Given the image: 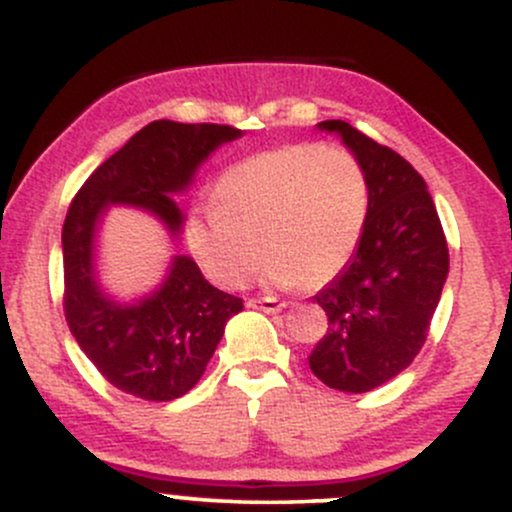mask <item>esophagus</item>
Returning <instances> with one entry per match:
<instances>
[{
	"label": "esophagus",
	"mask_w": 512,
	"mask_h": 512,
	"mask_svg": "<svg viewBox=\"0 0 512 512\" xmlns=\"http://www.w3.org/2000/svg\"><path fill=\"white\" fill-rule=\"evenodd\" d=\"M251 309H261L266 314H275L285 307V302H280L278 297H254V300L246 302Z\"/></svg>",
	"instance_id": "obj_1"
}]
</instances>
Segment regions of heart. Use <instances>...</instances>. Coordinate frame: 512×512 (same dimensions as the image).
Masks as SVG:
<instances>
[{"label":"heart","mask_w":512,"mask_h":512,"mask_svg":"<svg viewBox=\"0 0 512 512\" xmlns=\"http://www.w3.org/2000/svg\"><path fill=\"white\" fill-rule=\"evenodd\" d=\"M370 176L346 147L297 142L234 164L215 203L188 217V246L215 283L319 287L348 266L370 217ZM267 241L263 242L262 239Z\"/></svg>","instance_id":"b5f03b06"}]
</instances>
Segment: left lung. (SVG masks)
Here are the masks:
<instances>
[{"mask_svg": "<svg viewBox=\"0 0 512 512\" xmlns=\"http://www.w3.org/2000/svg\"><path fill=\"white\" fill-rule=\"evenodd\" d=\"M338 132L370 176V217L358 251L314 300L329 329L309 355L326 387L363 394L404 372L426 343L450 251L426 181L394 149L343 120Z\"/></svg>", "mask_w": 512, "mask_h": 512, "instance_id": "1", "label": "left lung"}]
</instances>
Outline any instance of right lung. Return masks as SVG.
<instances>
[{"instance_id":"add662e5","label":"right lung","mask_w":512,"mask_h":512,"mask_svg":"<svg viewBox=\"0 0 512 512\" xmlns=\"http://www.w3.org/2000/svg\"><path fill=\"white\" fill-rule=\"evenodd\" d=\"M241 137L232 125L154 120L108 157L74 195L62 227L65 319L86 358L120 392L145 401L179 399L198 384L229 317L244 300L212 287L193 258L176 256L164 285L135 304L99 290L94 273L96 222L108 205L157 212L171 232L181 210L171 193L193 179L212 149Z\"/></svg>"}]
</instances>
